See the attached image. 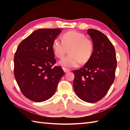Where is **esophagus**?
I'll use <instances>...</instances> for the list:
<instances>
[{
  "mask_svg": "<svg viewBox=\"0 0 130 130\" xmlns=\"http://www.w3.org/2000/svg\"><path fill=\"white\" fill-rule=\"evenodd\" d=\"M62 68H63V71L64 72V73H66L70 72V70L68 69H67V68H64V67H63Z\"/></svg>",
  "mask_w": 130,
  "mask_h": 130,
  "instance_id": "1",
  "label": "esophagus"
}]
</instances>
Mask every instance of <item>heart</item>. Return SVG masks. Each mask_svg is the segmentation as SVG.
Wrapping results in <instances>:
<instances>
[{
	"label": "heart",
	"instance_id": "b5f03b06",
	"mask_svg": "<svg viewBox=\"0 0 130 130\" xmlns=\"http://www.w3.org/2000/svg\"><path fill=\"white\" fill-rule=\"evenodd\" d=\"M68 50L69 55L59 61L61 66L76 68L82 63L87 62L93 52V44L83 34L72 30L63 35L62 40L55 38L53 42L52 49L55 55L61 58Z\"/></svg>",
	"mask_w": 130,
	"mask_h": 130
}]
</instances>
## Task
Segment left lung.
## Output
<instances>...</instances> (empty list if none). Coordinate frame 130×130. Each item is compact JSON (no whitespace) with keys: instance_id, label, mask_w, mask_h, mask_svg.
<instances>
[{"instance_id":"obj_1","label":"left lung","mask_w":130,"mask_h":130,"mask_svg":"<svg viewBox=\"0 0 130 130\" xmlns=\"http://www.w3.org/2000/svg\"><path fill=\"white\" fill-rule=\"evenodd\" d=\"M87 33L93 52L83 68L73 71V87L81 100L93 103L105 96L115 81L117 59L114 46L105 35L92 29Z\"/></svg>"}]
</instances>
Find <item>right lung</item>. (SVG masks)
<instances>
[{"instance_id":"add662e5","label":"right lung","mask_w":130,"mask_h":130,"mask_svg":"<svg viewBox=\"0 0 130 130\" xmlns=\"http://www.w3.org/2000/svg\"><path fill=\"white\" fill-rule=\"evenodd\" d=\"M62 29H41L30 34L19 44L14 57V75L21 92L35 102L50 99L64 75L56 61L53 42Z\"/></svg>"}]
</instances>
